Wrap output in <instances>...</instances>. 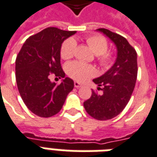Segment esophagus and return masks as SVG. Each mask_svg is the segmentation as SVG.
Masks as SVG:
<instances>
[{
    "label": "esophagus",
    "instance_id": "1",
    "mask_svg": "<svg viewBox=\"0 0 157 157\" xmlns=\"http://www.w3.org/2000/svg\"><path fill=\"white\" fill-rule=\"evenodd\" d=\"M74 86H75V87H76V88H79V87L82 86V84L78 82H74Z\"/></svg>",
    "mask_w": 157,
    "mask_h": 157
}]
</instances>
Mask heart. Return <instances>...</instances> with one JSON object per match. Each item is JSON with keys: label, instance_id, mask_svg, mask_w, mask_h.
Masks as SVG:
<instances>
[{"label": "heart", "instance_id": "heart-1", "mask_svg": "<svg viewBox=\"0 0 157 157\" xmlns=\"http://www.w3.org/2000/svg\"><path fill=\"white\" fill-rule=\"evenodd\" d=\"M87 44L96 55H98L99 63L103 67H109L113 62V55L108 53V42L102 36H92L86 39ZM76 48V42L74 39H66L61 46L60 55L62 59H68L74 55ZM66 71L71 78L78 82H85L90 77L95 75L96 71L93 66L79 61L69 63Z\"/></svg>", "mask_w": 157, "mask_h": 157}]
</instances>
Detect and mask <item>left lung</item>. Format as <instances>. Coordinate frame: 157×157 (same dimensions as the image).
<instances>
[{
	"label": "left lung",
	"mask_w": 157,
	"mask_h": 157,
	"mask_svg": "<svg viewBox=\"0 0 157 157\" xmlns=\"http://www.w3.org/2000/svg\"><path fill=\"white\" fill-rule=\"evenodd\" d=\"M114 44L117 58L109 71L93 82L100 86L102 94L94 91L83 105L89 115L98 120H108L118 115L131 98L137 78V54L127 39L105 29H97Z\"/></svg>",
	"instance_id": "1"
}]
</instances>
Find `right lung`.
Masks as SVG:
<instances>
[{"instance_id": "add662e5", "label": "right lung", "mask_w": 157, "mask_h": 157, "mask_svg": "<svg viewBox=\"0 0 157 157\" xmlns=\"http://www.w3.org/2000/svg\"><path fill=\"white\" fill-rule=\"evenodd\" d=\"M75 31L48 28L29 37L16 59V81L22 101L36 115L48 118L58 113L74 82L65 77L60 65L63 42ZM51 73L63 78L56 85L48 77Z\"/></svg>"}]
</instances>
